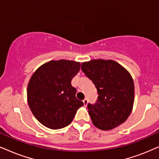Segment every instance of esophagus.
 Segmentation results:
<instances>
[{
	"label": "esophagus",
	"mask_w": 159,
	"mask_h": 159,
	"mask_svg": "<svg viewBox=\"0 0 159 159\" xmlns=\"http://www.w3.org/2000/svg\"><path fill=\"white\" fill-rule=\"evenodd\" d=\"M88 98H84V100H83V103H84V106H87V104H88Z\"/></svg>",
	"instance_id": "34e87169"
}]
</instances>
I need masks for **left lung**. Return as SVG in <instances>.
Listing matches in <instances>:
<instances>
[{
	"label": "left lung",
	"instance_id": "1",
	"mask_svg": "<svg viewBox=\"0 0 159 159\" xmlns=\"http://www.w3.org/2000/svg\"><path fill=\"white\" fill-rule=\"evenodd\" d=\"M81 69L98 94L96 103L88 105L93 125L110 130L125 122L134 103V86L130 74L112 60H91L82 63Z\"/></svg>",
	"mask_w": 159,
	"mask_h": 159
}]
</instances>
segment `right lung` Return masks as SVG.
<instances>
[{
    "mask_svg": "<svg viewBox=\"0 0 159 159\" xmlns=\"http://www.w3.org/2000/svg\"><path fill=\"white\" fill-rule=\"evenodd\" d=\"M80 65L74 61H51L39 67L30 78L28 104L34 117L45 127L52 129L66 127L83 106L71 84Z\"/></svg>",
    "mask_w": 159,
    "mask_h": 159,
    "instance_id": "obj_1",
    "label": "right lung"
}]
</instances>
